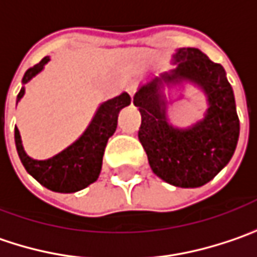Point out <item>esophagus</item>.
<instances>
[{
    "mask_svg": "<svg viewBox=\"0 0 257 257\" xmlns=\"http://www.w3.org/2000/svg\"><path fill=\"white\" fill-rule=\"evenodd\" d=\"M126 91H128V93H129V96H131V98H134V94L137 93V87H135L134 84H131V85H128Z\"/></svg>",
    "mask_w": 257,
    "mask_h": 257,
    "instance_id": "obj_1",
    "label": "esophagus"
}]
</instances>
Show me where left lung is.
Returning <instances> with one entry per match:
<instances>
[{
    "label": "left lung",
    "instance_id": "left-lung-1",
    "mask_svg": "<svg viewBox=\"0 0 257 257\" xmlns=\"http://www.w3.org/2000/svg\"><path fill=\"white\" fill-rule=\"evenodd\" d=\"M177 67L140 87L134 104L140 109L138 138L151 170L179 188H199L228 164L235 150L240 122L233 88L222 65L212 62L196 48H180L173 55ZM188 79L199 85L210 107L201 122L188 130L174 128L167 120L164 83Z\"/></svg>",
    "mask_w": 257,
    "mask_h": 257
}]
</instances>
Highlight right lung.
<instances>
[{"label":"right lung","instance_id":"add662e5","mask_svg":"<svg viewBox=\"0 0 257 257\" xmlns=\"http://www.w3.org/2000/svg\"><path fill=\"white\" fill-rule=\"evenodd\" d=\"M48 61L49 56H45L35 67L27 69L23 77V84L29 83L38 72H40L45 64H48ZM23 94L24 87H22L17 96V101L23 97ZM128 104H131V96L128 93H122L120 96L100 104L91 123L83 135L68 148L48 160L30 159L22 145L20 132L16 128V147L24 169L40 185L53 192L71 193L87 188L97 180L101 170L106 144L117 126V114Z\"/></svg>","mask_w":257,"mask_h":257}]
</instances>
